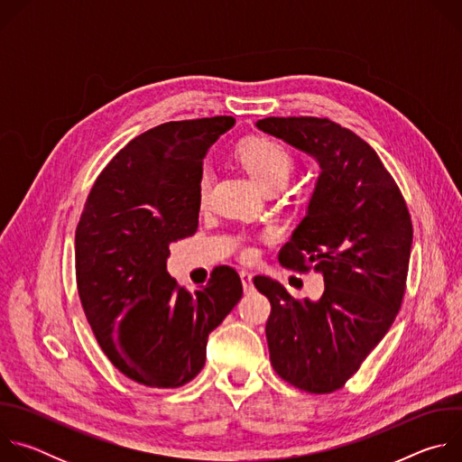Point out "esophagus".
Wrapping results in <instances>:
<instances>
[{
  "instance_id": "obj_1",
  "label": "esophagus",
  "mask_w": 462,
  "mask_h": 462,
  "mask_svg": "<svg viewBox=\"0 0 462 462\" xmlns=\"http://www.w3.org/2000/svg\"><path fill=\"white\" fill-rule=\"evenodd\" d=\"M239 278H241V283H243L245 292H250V291H252V274L246 273V271H241V273H239Z\"/></svg>"
}]
</instances>
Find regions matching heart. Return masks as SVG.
I'll return each mask as SVG.
<instances>
[{
    "label": "heart",
    "mask_w": 462,
    "mask_h": 462,
    "mask_svg": "<svg viewBox=\"0 0 462 462\" xmlns=\"http://www.w3.org/2000/svg\"><path fill=\"white\" fill-rule=\"evenodd\" d=\"M237 162L245 168V171L263 188L271 191L274 188H282L289 175L296 166V159L291 148L280 139L269 135H250L243 139L234 152ZM212 189V175L208 170H203L197 177V203L199 207H207ZM254 250L250 246L241 248V257L250 259Z\"/></svg>",
    "instance_id": "1"
}]
</instances>
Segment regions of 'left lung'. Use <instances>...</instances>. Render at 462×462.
I'll use <instances>...</instances> for the list:
<instances>
[{"label":"left lung","instance_id":"1","mask_svg":"<svg viewBox=\"0 0 462 462\" xmlns=\"http://www.w3.org/2000/svg\"><path fill=\"white\" fill-rule=\"evenodd\" d=\"M257 127L310 153L321 168L307 216L278 255L285 269L319 273L321 298L296 300L280 282L254 278L273 307L265 327L271 364L301 391L333 393L401 310L413 241L410 210L376 152L351 129L318 116H269Z\"/></svg>","mask_w":462,"mask_h":462}]
</instances>
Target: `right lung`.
<instances>
[{
  "instance_id": "1",
  "label": "right lung",
  "mask_w": 462,
  "mask_h": 462,
  "mask_svg": "<svg viewBox=\"0 0 462 462\" xmlns=\"http://www.w3.org/2000/svg\"><path fill=\"white\" fill-rule=\"evenodd\" d=\"M234 122L152 127L107 162L88 195L75 236L79 296L109 362L137 383L175 389L199 374L208 335L243 296L226 265L195 292L166 273L170 243L199 225L203 157Z\"/></svg>"
}]
</instances>
